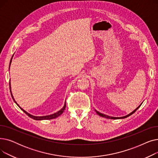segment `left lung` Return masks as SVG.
<instances>
[{"label": "left lung", "instance_id": "left-lung-1", "mask_svg": "<svg viewBox=\"0 0 158 158\" xmlns=\"http://www.w3.org/2000/svg\"><path fill=\"white\" fill-rule=\"evenodd\" d=\"M142 103H143V102H142V104H139V106H138V107H137L136 108L134 111H132L131 113H130L129 114H127V115H126V116H124V117H111V116L106 115V114H103V113H100V112H98V111H97L96 110H95V111H96V113H97L99 116H101V117H104V118H109V119H123V118H126L129 117V116H131V114H133V113L139 108V107L141 106V105L142 104Z\"/></svg>", "mask_w": 158, "mask_h": 158}]
</instances>
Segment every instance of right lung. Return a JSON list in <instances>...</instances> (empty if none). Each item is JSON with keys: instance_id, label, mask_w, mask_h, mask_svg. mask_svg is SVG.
<instances>
[{"instance_id": "right-lung-1", "label": "right lung", "mask_w": 158, "mask_h": 158, "mask_svg": "<svg viewBox=\"0 0 158 158\" xmlns=\"http://www.w3.org/2000/svg\"><path fill=\"white\" fill-rule=\"evenodd\" d=\"M13 56H14V54H13V56L11 57V60H10V65H11V61H12V59H13ZM10 92H11V97H12V98H13V99L14 102L16 103V104L25 113H26L27 115H28L30 118H32V119H34V120H51V119H54V118H56L59 117L60 115H61V114L63 113V111H64V110H65V107H66V102H64V104L63 107H62V108H61L60 111H57L56 113H53V114H49V115H45V116H40V117H38V116L32 115V114H31L27 113L26 111H25L24 110H23V109L22 108V107L17 104V102H16L15 101V98H14V97H13V94H12V92H11V83H10Z\"/></svg>"}]
</instances>
